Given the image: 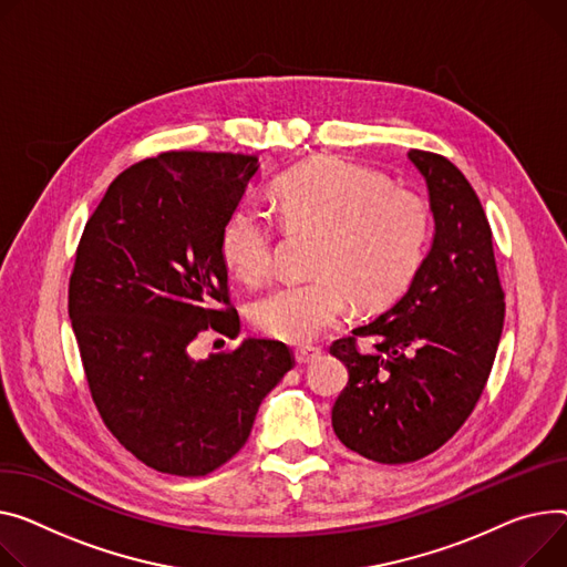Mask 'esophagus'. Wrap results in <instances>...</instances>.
<instances>
[{"label":"esophagus","mask_w":567,"mask_h":567,"mask_svg":"<svg viewBox=\"0 0 567 567\" xmlns=\"http://www.w3.org/2000/svg\"><path fill=\"white\" fill-rule=\"evenodd\" d=\"M319 355H321V349H317V347H300L293 351V358L298 364H308V362L317 360Z\"/></svg>","instance_id":"obj_1"}]
</instances>
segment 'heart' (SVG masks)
Returning a JSON list of instances; mask_svg holds the SVG:
<instances>
[{
	"label": "heart",
	"mask_w": 567,
	"mask_h": 567,
	"mask_svg": "<svg viewBox=\"0 0 567 567\" xmlns=\"http://www.w3.org/2000/svg\"><path fill=\"white\" fill-rule=\"evenodd\" d=\"M289 228L319 235L312 271L259 296L252 323L282 342H310L347 310L381 306L410 278L426 237V207L385 175L339 157H317L274 184ZM220 255L235 278L255 285L274 259V225L250 205L237 207L220 233Z\"/></svg>",
	"instance_id": "b5f03b06"
}]
</instances>
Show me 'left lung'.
Here are the masks:
<instances>
[{
	"label": "left lung",
	"mask_w": 567,
	"mask_h": 567,
	"mask_svg": "<svg viewBox=\"0 0 567 567\" xmlns=\"http://www.w3.org/2000/svg\"><path fill=\"white\" fill-rule=\"evenodd\" d=\"M429 188L433 239L396 303L337 339L349 369L332 429L355 454L420 461L465 424L493 369L504 328V291L493 233L472 184L449 159L410 150ZM369 336L372 349L354 344Z\"/></svg>",
	"instance_id": "8db88e82"
}]
</instances>
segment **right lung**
I'll use <instances>...</instances> for the list:
<instances>
[{
  "instance_id": "obj_1",
  "label": "right lung",
  "mask_w": 567,
  "mask_h": 567,
  "mask_svg": "<svg viewBox=\"0 0 567 567\" xmlns=\"http://www.w3.org/2000/svg\"><path fill=\"white\" fill-rule=\"evenodd\" d=\"M259 171L255 155L164 153L123 171L89 218L68 315L106 429L164 474L205 476L246 444L289 349L248 337L196 360L212 328L239 334L220 233Z\"/></svg>"
}]
</instances>
